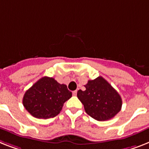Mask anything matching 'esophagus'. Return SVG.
Segmentation results:
<instances>
[{
	"instance_id": "1",
	"label": "esophagus",
	"mask_w": 149,
	"mask_h": 149,
	"mask_svg": "<svg viewBox=\"0 0 149 149\" xmlns=\"http://www.w3.org/2000/svg\"><path fill=\"white\" fill-rule=\"evenodd\" d=\"M77 90H75V91L72 92V95H77Z\"/></svg>"
}]
</instances>
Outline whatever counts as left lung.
<instances>
[{"label": "left lung", "instance_id": "1", "mask_svg": "<svg viewBox=\"0 0 149 149\" xmlns=\"http://www.w3.org/2000/svg\"><path fill=\"white\" fill-rule=\"evenodd\" d=\"M84 86L86 90H78L77 97L92 118L98 121L109 120L121 110L123 101L120 95L102 77L89 80Z\"/></svg>", "mask_w": 149, "mask_h": 149}]
</instances>
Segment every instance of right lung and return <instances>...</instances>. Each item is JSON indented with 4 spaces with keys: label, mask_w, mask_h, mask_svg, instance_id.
<instances>
[{
    "label": "right lung",
    "mask_w": 149,
    "mask_h": 149,
    "mask_svg": "<svg viewBox=\"0 0 149 149\" xmlns=\"http://www.w3.org/2000/svg\"><path fill=\"white\" fill-rule=\"evenodd\" d=\"M71 96L72 93L65 84H60L51 77H44L26 90L23 105L33 117L47 119L57 116L64 102Z\"/></svg>",
    "instance_id": "obj_1"
}]
</instances>
